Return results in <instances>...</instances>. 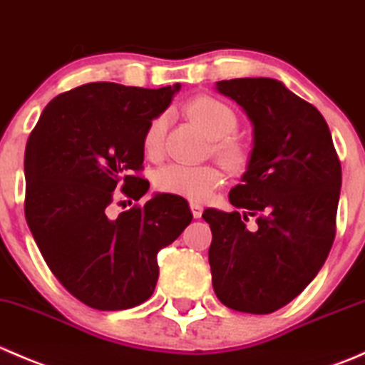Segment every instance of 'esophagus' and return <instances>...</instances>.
Segmentation results:
<instances>
[{
	"mask_svg": "<svg viewBox=\"0 0 365 365\" xmlns=\"http://www.w3.org/2000/svg\"><path fill=\"white\" fill-rule=\"evenodd\" d=\"M190 210H192L194 219H201V215H203V205H201V203H190Z\"/></svg>",
	"mask_w": 365,
	"mask_h": 365,
	"instance_id": "1",
	"label": "esophagus"
}]
</instances>
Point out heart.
Masks as SVG:
<instances>
[{
	"label": "heart",
	"mask_w": 365,
	"mask_h": 365,
	"mask_svg": "<svg viewBox=\"0 0 365 365\" xmlns=\"http://www.w3.org/2000/svg\"><path fill=\"white\" fill-rule=\"evenodd\" d=\"M185 114L213 139V155L227 171L242 173L247 168L251 153L247 146L233 135L238 128V114L227 102L213 95H197L185 104ZM165 128V114H157L146 125L143 134V152L150 160H159L164 153ZM222 182V171L213 164H171L157 175V187L162 192L182 196L194 203L208 200L210 194L219 189Z\"/></svg>",
	"instance_id": "1"
}]
</instances>
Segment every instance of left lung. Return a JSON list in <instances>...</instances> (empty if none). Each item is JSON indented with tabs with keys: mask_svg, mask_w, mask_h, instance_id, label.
Wrapping results in <instances>:
<instances>
[{
	"mask_svg": "<svg viewBox=\"0 0 365 365\" xmlns=\"http://www.w3.org/2000/svg\"><path fill=\"white\" fill-rule=\"evenodd\" d=\"M217 90L251 118L254 148L230 192L237 210L203 212L213 292L233 311L270 314L304 292L332 249L341 162L322 113L279 81H219Z\"/></svg>",
	"mask_w": 365,
	"mask_h": 365,
	"instance_id": "left-lung-1",
	"label": "left lung"
}]
</instances>
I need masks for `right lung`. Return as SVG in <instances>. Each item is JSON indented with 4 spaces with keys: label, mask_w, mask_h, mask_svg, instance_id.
<instances>
[{
    "label": "right lung",
    "mask_w": 365,
    "mask_h": 365,
    "mask_svg": "<svg viewBox=\"0 0 365 365\" xmlns=\"http://www.w3.org/2000/svg\"><path fill=\"white\" fill-rule=\"evenodd\" d=\"M178 90L83 84L53 98L29 134L26 222L54 277L88 307L121 311L148 300L157 252L192 220L187 201L173 194L111 215L113 205L148 190L139 175L143 134Z\"/></svg>",
    "instance_id": "add662e5"
}]
</instances>
